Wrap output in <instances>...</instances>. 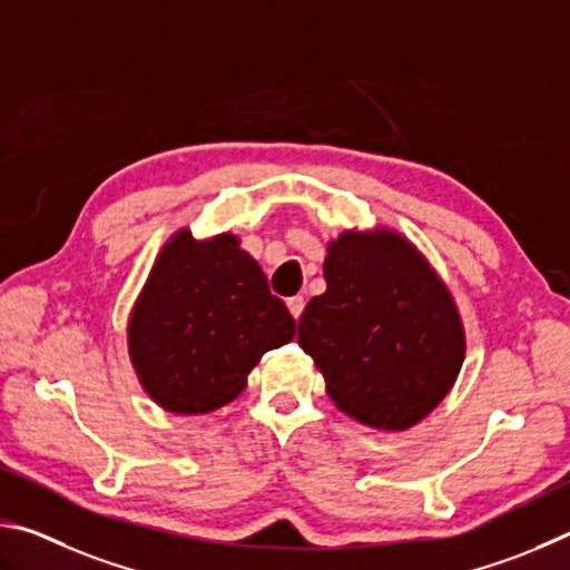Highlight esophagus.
Returning a JSON list of instances; mask_svg holds the SVG:
<instances>
[{"mask_svg":"<svg viewBox=\"0 0 570 570\" xmlns=\"http://www.w3.org/2000/svg\"><path fill=\"white\" fill-rule=\"evenodd\" d=\"M287 311H291V315L297 321V317H301L303 311H305V297H303V295L287 297Z\"/></svg>","mask_w":570,"mask_h":570,"instance_id":"esophagus-1","label":"esophagus"}]
</instances>
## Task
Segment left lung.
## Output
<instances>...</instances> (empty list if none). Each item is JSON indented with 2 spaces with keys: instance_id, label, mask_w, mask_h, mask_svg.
Segmentation results:
<instances>
[{
  "instance_id": "1",
  "label": "left lung",
  "mask_w": 570,
  "mask_h": 570,
  "mask_svg": "<svg viewBox=\"0 0 570 570\" xmlns=\"http://www.w3.org/2000/svg\"><path fill=\"white\" fill-rule=\"evenodd\" d=\"M325 293L307 303L297 343L345 415L407 431L451 393L465 333L451 291L395 229H347L327 245Z\"/></svg>"
}]
</instances>
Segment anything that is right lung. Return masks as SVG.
<instances>
[{
	"instance_id": "1",
	"label": "right lung",
	"mask_w": 570,
	"mask_h": 570,
	"mask_svg": "<svg viewBox=\"0 0 570 570\" xmlns=\"http://www.w3.org/2000/svg\"><path fill=\"white\" fill-rule=\"evenodd\" d=\"M293 337V315L229 233L169 237L127 323L129 361L145 393L179 415L235 401L259 357Z\"/></svg>"
}]
</instances>
